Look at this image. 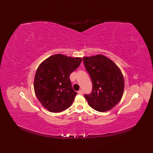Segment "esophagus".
Instances as JSON below:
<instances>
[{"label": "esophagus", "mask_w": 153, "mask_h": 153, "mask_svg": "<svg viewBox=\"0 0 153 153\" xmlns=\"http://www.w3.org/2000/svg\"><path fill=\"white\" fill-rule=\"evenodd\" d=\"M77 93H78L79 94H80V95H82V94L83 93V91L82 89H80V90L78 91V92H77Z\"/></svg>", "instance_id": "esophagus-1"}]
</instances>
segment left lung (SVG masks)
I'll use <instances>...</instances> for the list:
<instances>
[{"label":"left lung","mask_w":153,"mask_h":153,"mask_svg":"<svg viewBox=\"0 0 153 153\" xmlns=\"http://www.w3.org/2000/svg\"><path fill=\"white\" fill-rule=\"evenodd\" d=\"M83 61L93 84L91 92L84 97L93 109L108 111L120 101L123 95L124 80L121 71L103 55L84 57Z\"/></svg>","instance_id":"8db88e82"}]
</instances>
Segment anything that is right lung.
<instances>
[{
	"label": "right lung",
	"instance_id": "right-lung-1",
	"mask_svg": "<svg viewBox=\"0 0 153 153\" xmlns=\"http://www.w3.org/2000/svg\"><path fill=\"white\" fill-rule=\"evenodd\" d=\"M81 58L55 54L38 67L34 79V90L38 100L51 112H60L73 103L74 91L70 75L79 67Z\"/></svg>",
	"mask_w": 153,
	"mask_h": 153
}]
</instances>
